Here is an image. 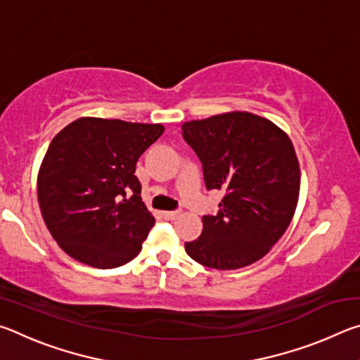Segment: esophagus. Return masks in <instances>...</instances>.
I'll return each instance as SVG.
<instances>
[{
    "instance_id": "obj_1",
    "label": "esophagus",
    "mask_w": 360,
    "mask_h": 360,
    "mask_svg": "<svg viewBox=\"0 0 360 360\" xmlns=\"http://www.w3.org/2000/svg\"><path fill=\"white\" fill-rule=\"evenodd\" d=\"M162 216L165 217L167 221H173V219H176V217L179 216V212L178 211H163Z\"/></svg>"
}]
</instances>
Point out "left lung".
<instances>
[{"label": "left lung", "mask_w": 360, "mask_h": 360, "mask_svg": "<svg viewBox=\"0 0 360 360\" xmlns=\"http://www.w3.org/2000/svg\"><path fill=\"white\" fill-rule=\"evenodd\" d=\"M182 136L203 163L208 191L224 192L216 216L186 243L191 257L216 270H236L271 251L288 230L300 195V165L288 133L248 111L182 124Z\"/></svg>", "instance_id": "obj_1"}]
</instances>
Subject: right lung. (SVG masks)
Listing matches in <instances>:
<instances>
[{
	"instance_id": "add662e5",
	"label": "right lung",
	"mask_w": 360,
	"mask_h": 360,
	"mask_svg": "<svg viewBox=\"0 0 360 360\" xmlns=\"http://www.w3.org/2000/svg\"><path fill=\"white\" fill-rule=\"evenodd\" d=\"M163 131L162 124L81 117L53 136L36 191L47 230L70 257L115 268L141 252L155 219L135 169Z\"/></svg>"
}]
</instances>
